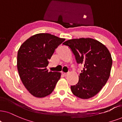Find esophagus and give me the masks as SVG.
<instances>
[{
    "label": "esophagus",
    "mask_w": 122,
    "mask_h": 122,
    "mask_svg": "<svg viewBox=\"0 0 122 122\" xmlns=\"http://www.w3.org/2000/svg\"><path fill=\"white\" fill-rule=\"evenodd\" d=\"M62 75H64V76H66L67 75V73H65V72H62Z\"/></svg>",
    "instance_id": "1"
}]
</instances>
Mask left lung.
<instances>
[{"mask_svg": "<svg viewBox=\"0 0 122 122\" xmlns=\"http://www.w3.org/2000/svg\"><path fill=\"white\" fill-rule=\"evenodd\" d=\"M63 44L69 47L77 63L83 66L78 83L71 86L72 93L81 99L95 96L110 76L112 61L108 49L100 41L89 38L68 40Z\"/></svg>", "mask_w": 122, "mask_h": 122, "instance_id": "1", "label": "left lung"}]
</instances>
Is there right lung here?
<instances>
[{"mask_svg":"<svg viewBox=\"0 0 122 122\" xmlns=\"http://www.w3.org/2000/svg\"><path fill=\"white\" fill-rule=\"evenodd\" d=\"M65 40L48 33H39L20 46L18 72L23 84L34 96L41 98L50 95L61 78V72L48 71L47 66L55 50Z\"/></svg>","mask_w":122,"mask_h":122,"instance_id":"1","label":"right lung"}]
</instances>
